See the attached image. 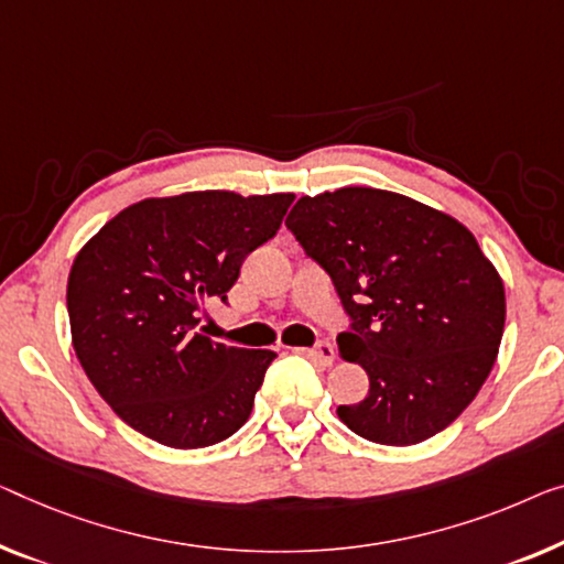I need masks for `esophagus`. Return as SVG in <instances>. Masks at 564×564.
<instances>
[{
    "instance_id": "34e87169",
    "label": "esophagus",
    "mask_w": 564,
    "mask_h": 564,
    "mask_svg": "<svg viewBox=\"0 0 564 564\" xmlns=\"http://www.w3.org/2000/svg\"><path fill=\"white\" fill-rule=\"evenodd\" d=\"M308 357L314 359L316 365H322V367H329V365H334V357H336V351H334V347L329 341H318L314 349H308Z\"/></svg>"
}]
</instances>
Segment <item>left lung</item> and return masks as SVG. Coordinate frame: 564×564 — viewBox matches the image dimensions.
<instances>
[{"mask_svg": "<svg viewBox=\"0 0 564 564\" xmlns=\"http://www.w3.org/2000/svg\"><path fill=\"white\" fill-rule=\"evenodd\" d=\"M329 273L349 332L347 362L369 392L336 415L382 445H413L448 427L489 377L503 334V283L474 235L405 195L341 187L301 197L285 217Z\"/></svg>", "mask_w": 564, "mask_h": 564, "instance_id": "1", "label": "left lung"}]
</instances>
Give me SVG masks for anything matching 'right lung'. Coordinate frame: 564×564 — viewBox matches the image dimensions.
Listing matches in <instances>:
<instances>
[{
	"mask_svg": "<svg viewBox=\"0 0 564 564\" xmlns=\"http://www.w3.org/2000/svg\"><path fill=\"white\" fill-rule=\"evenodd\" d=\"M293 195L209 189L141 199L94 235L70 268L73 349L126 425L170 448H205L240 431L271 349L197 332L228 301L240 265L281 228Z\"/></svg>",
	"mask_w": 564,
	"mask_h": 564,
	"instance_id": "1",
	"label": "right lung"
}]
</instances>
